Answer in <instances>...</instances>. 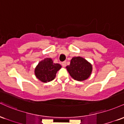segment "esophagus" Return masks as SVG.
Segmentation results:
<instances>
[{
    "mask_svg": "<svg viewBox=\"0 0 124 124\" xmlns=\"http://www.w3.org/2000/svg\"><path fill=\"white\" fill-rule=\"evenodd\" d=\"M62 67H66V62H62Z\"/></svg>",
    "mask_w": 124,
    "mask_h": 124,
    "instance_id": "34e87169",
    "label": "esophagus"
}]
</instances>
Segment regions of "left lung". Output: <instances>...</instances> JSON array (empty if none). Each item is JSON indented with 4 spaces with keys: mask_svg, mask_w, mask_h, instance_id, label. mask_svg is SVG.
I'll return each mask as SVG.
<instances>
[{
    "mask_svg": "<svg viewBox=\"0 0 124 124\" xmlns=\"http://www.w3.org/2000/svg\"><path fill=\"white\" fill-rule=\"evenodd\" d=\"M70 76L75 80L83 81L88 79L93 71V66L87 60L81 57H74L70 64L66 67Z\"/></svg>",
    "mask_w": 124,
    "mask_h": 124,
    "instance_id": "obj_1",
    "label": "left lung"
}]
</instances>
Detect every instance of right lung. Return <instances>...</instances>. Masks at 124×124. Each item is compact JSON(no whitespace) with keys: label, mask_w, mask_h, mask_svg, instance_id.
I'll return each instance as SVG.
<instances>
[{"label":"right lung","mask_w":124,"mask_h":124,"mask_svg":"<svg viewBox=\"0 0 124 124\" xmlns=\"http://www.w3.org/2000/svg\"><path fill=\"white\" fill-rule=\"evenodd\" d=\"M60 64L54 63L50 58H46L40 61L34 69L36 78L43 83L51 81L55 78L56 74L61 69Z\"/></svg>","instance_id":"add662e5"}]
</instances>
